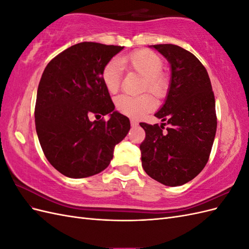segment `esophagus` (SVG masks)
I'll return each instance as SVG.
<instances>
[{"label":"esophagus","instance_id":"obj_1","mask_svg":"<svg viewBox=\"0 0 249 249\" xmlns=\"http://www.w3.org/2000/svg\"><path fill=\"white\" fill-rule=\"evenodd\" d=\"M131 125H132V126H137V125H138V123L136 122V120L131 119Z\"/></svg>","mask_w":249,"mask_h":249}]
</instances>
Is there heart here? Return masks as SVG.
<instances>
[{"label": "heart", "instance_id": "b5f03b06", "mask_svg": "<svg viewBox=\"0 0 249 249\" xmlns=\"http://www.w3.org/2000/svg\"><path fill=\"white\" fill-rule=\"evenodd\" d=\"M122 66L135 71L143 78V90H148L157 97H162L167 92L168 81L166 76L161 72L163 69L162 59L153 52L140 50L123 56L119 61L111 60L105 65L102 71V79L105 87L110 93H115L119 89ZM115 105L120 113L132 118L144 116L155 108V102L148 93L139 96L120 95L116 99Z\"/></svg>", "mask_w": 249, "mask_h": 249}]
</instances>
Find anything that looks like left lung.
Instances as JSON below:
<instances>
[{
	"label": "left lung",
	"instance_id": "1",
	"mask_svg": "<svg viewBox=\"0 0 249 249\" xmlns=\"http://www.w3.org/2000/svg\"><path fill=\"white\" fill-rule=\"evenodd\" d=\"M170 63L166 100L155 116L165 124L140 123L142 167L165 186L193 179L206 166L217 129L215 97L205 66L192 53L175 44H155ZM169 124L167 131L163 125Z\"/></svg>",
	"mask_w": 249,
	"mask_h": 249
}]
</instances>
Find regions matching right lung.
I'll return each instance as SVG.
<instances>
[{
    "mask_svg": "<svg viewBox=\"0 0 249 249\" xmlns=\"http://www.w3.org/2000/svg\"><path fill=\"white\" fill-rule=\"evenodd\" d=\"M123 49L80 42L44 69L35 105L36 132L48 161L65 177L82 178L106 169L115 145L130 131V119L114 110L102 79L105 65ZM91 114L110 118L90 122Z\"/></svg>",
    "mask_w": 249,
    "mask_h": 249,
    "instance_id": "right-lung-1",
    "label": "right lung"
}]
</instances>
